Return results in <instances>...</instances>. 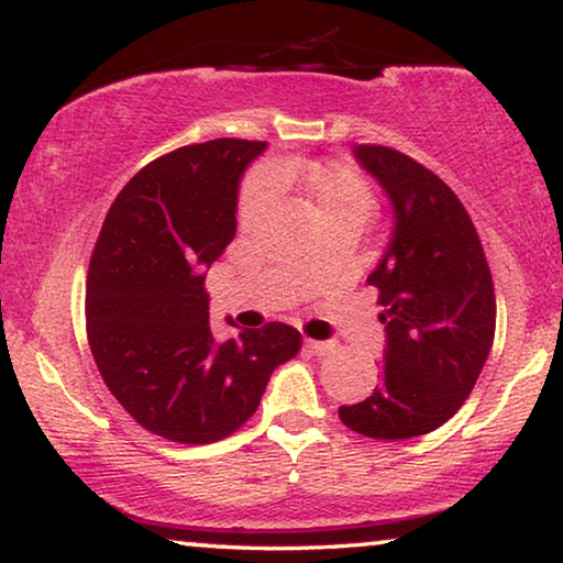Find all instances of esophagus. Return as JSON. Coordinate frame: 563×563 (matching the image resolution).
Returning <instances> with one entry per match:
<instances>
[{"instance_id":"esophagus-1","label":"esophagus","mask_w":563,"mask_h":563,"mask_svg":"<svg viewBox=\"0 0 563 563\" xmlns=\"http://www.w3.org/2000/svg\"><path fill=\"white\" fill-rule=\"evenodd\" d=\"M305 345L312 353H318V356H328V353L335 351V343L333 341H312V338H307Z\"/></svg>"}]
</instances>
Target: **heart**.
Wrapping results in <instances>:
<instances>
[{
    "label": "heart",
    "instance_id": "1",
    "mask_svg": "<svg viewBox=\"0 0 563 563\" xmlns=\"http://www.w3.org/2000/svg\"><path fill=\"white\" fill-rule=\"evenodd\" d=\"M272 184L279 189H305L312 212L356 210L368 212V191L356 174L343 168H318L302 158L276 161L266 176H253L241 197V220L249 222L264 210L272 197Z\"/></svg>",
    "mask_w": 563,
    "mask_h": 563
}]
</instances>
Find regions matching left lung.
I'll list each match as a JSON object with an SVG mask.
<instances>
[{
  "mask_svg": "<svg viewBox=\"0 0 563 563\" xmlns=\"http://www.w3.org/2000/svg\"><path fill=\"white\" fill-rule=\"evenodd\" d=\"M391 205V235L368 284L379 289L382 379L343 426L379 441L426 435L472 395L495 341V287L479 235L459 197L418 161L353 145Z\"/></svg>",
  "mask_w": 563,
  "mask_h": 563,
  "instance_id": "left-lung-1",
  "label": "left lung"
}]
</instances>
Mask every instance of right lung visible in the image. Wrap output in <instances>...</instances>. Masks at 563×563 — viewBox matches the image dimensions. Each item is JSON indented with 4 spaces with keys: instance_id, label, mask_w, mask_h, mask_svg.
Masks as SVG:
<instances>
[{
    "instance_id": "1",
    "label": "right lung",
    "mask_w": 563,
    "mask_h": 563,
    "mask_svg": "<svg viewBox=\"0 0 563 563\" xmlns=\"http://www.w3.org/2000/svg\"><path fill=\"white\" fill-rule=\"evenodd\" d=\"M266 151L218 137L161 156L125 184L91 253L87 333L114 399L145 430L214 443L256 412L302 335L284 322L214 341L205 274L235 238L241 179Z\"/></svg>"
}]
</instances>
